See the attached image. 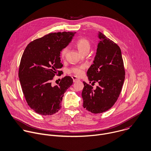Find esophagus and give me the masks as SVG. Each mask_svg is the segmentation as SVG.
<instances>
[{
  "mask_svg": "<svg viewBox=\"0 0 151 151\" xmlns=\"http://www.w3.org/2000/svg\"><path fill=\"white\" fill-rule=\"evenodd\" d=\"M72 78H73L74 82H76V81L80 80V79H79L78 78H77L76 76H73V77H72Z\"/></svg>",
  "mask_w": 151,
  "mask_h": 151,
  "instance_id": "esophagus-1",
  "label": "esophagus"
}]
</instances>
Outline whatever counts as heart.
<instances>
[{"instance_id":"b5f03b06","label":"heart","mask_w":151,"mask_h":151,"mask_svg":"<svg viewBox=\"0 0 151 151\" xmlns=\"http://www.w3.org/2000/svg\"><path fill=\"white\" fill-rule=\"evenodd\" d=\"M76 45L78 50L79 51V52H81V54H83L85 51L89 50L90 46V42L88 41V40L86 38H84L78 39L76 42ZM67 52V48H64L63 50V51H61V57L63 58H64L65 57ZM86 65L85 64H83V65L73 68L71 70V71L72 73H73L76 76L80 77L83 74L84 70L86 68Z\"/></svg>"}]
</instances>
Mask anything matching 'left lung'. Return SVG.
<instances>
[{
	"instance_id": "1",
	"label": "left lung",
	"mask_w": 151,
	"mask_h": 151,
	"mask_svg": "<svg viewBox=\"0 0 151 151\" xmlns=\"http://www.w3.org/2000/svg\"><path fill=\"white\" fill-rule=\"evenodd\" d=\"M99 39L93 64L87 76L90 83L97 82L95 90L83 81V107L93 113H100L110 109L117 101L125 77L120 47L99 32Z\"/></svg>"
}]
</instances>
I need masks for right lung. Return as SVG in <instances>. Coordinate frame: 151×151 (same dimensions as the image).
Instances as JSON below:
<instances>
[{"label":"right lung","instance_id":"right-lung-1","mask_svg":"<svg viewBox=\"0 0 151 151\" xmlns=\"http://www.w3.org/2000/svg\"><path fill=\"white\" fill-rule=\"evenodd\" d=\"M76 34L72 32H54L30 42L21 58L19 78L23 93L29 107L36 113L44 116L57 113L66 91L73 83L65 76L58 85L51 80L63 65L60 53L72 41Z\"/></svg>","mask_w":151,"mask_h":151}]
</instances>
